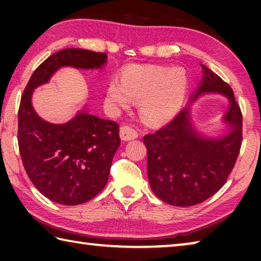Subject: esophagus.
Here are the masks:
<instances>
[{"mask_svg":"<svg viewBox=\"0 0 261 261\" xmlns=\"http://www.w3.org/2000/svg\"><path fill=\"white\" fill-rule=\"evenodd\" d=\"M120 136H121V139L124 141L134 140L137 138V137H138V132H137L134 127L124 125L120 129Z\"/></svg>","mask_w":261,"mask_h":261,"instance_id":"obj_1","label":"esophagus"}]
</instances>
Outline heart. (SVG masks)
I'll use <instances>...</instances> for the list:
<instances>
[{"label": "heart", "mask_w": 261, "mask_h": 261, "mask_svg": "<svg viewBox=\"0 0 261 261\" xmlns=\"http://www.w3.org/2000/svg\"><path fill=\"white\" fill-rule=\"evenodd\" d=\"M189 88L183 69L156 64H130L122 70L121 82L110 81L106 102L110 108H126L138 100L140 117L149 124L173 118L182 107Z\"/></svg>", "instance_id": "obj_1"}]
</instances>
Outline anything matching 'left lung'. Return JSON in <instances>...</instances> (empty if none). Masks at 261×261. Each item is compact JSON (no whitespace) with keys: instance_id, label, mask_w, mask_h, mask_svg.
<instances>
[{"instance_id":"1","label":"left lung","mask_w":261,"mask_h":261,"mask_svg":"<svg viewBox=\"0 0 261 261\" xmlns=\"http://www.w3.org/2000/svg\"><path fill=\"white\" fill-rule=\"evenodd\" d=\"M202 79L191 103L205 93H221L229 100L224 120L229 132L206 139L193 129L189 106L155 134L144 136L147 175L152 191L169 205L187 207L208 199L227 182L240 154L243 116L232 88L201 64Z\"/></svg>"}]
</instances>
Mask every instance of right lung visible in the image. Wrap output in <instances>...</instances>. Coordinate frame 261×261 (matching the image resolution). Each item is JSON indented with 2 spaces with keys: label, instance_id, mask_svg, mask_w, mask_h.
I'll return each instance as SVG.
<instances>
[{
  "label": "right lung",
  "instance_id": "obj_1",
  "mask_svg": "<svg viewBox=\"0 0 261 261\" xmlns=\"http://www.w3.org/2000/svg\"><path fill=\"white\" fill-rule=\"evenodd\" d=\"M107 54L67 48L48 57L35 69L21 95L18 110V146L26 174L40 193L62 205H79L94 198L109 177L120 130L86 109L64 124L43 121L33 109L34 88L49 82L63 67L98 69Z\"/></svg>",
  "mask_w": 261,
  "mask_h": 261
}]
</instances>
